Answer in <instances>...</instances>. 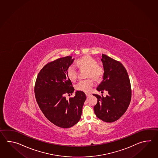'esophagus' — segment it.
<instances>
[{
	"label": "esophagus",
	"mask_w": 158,
	"mask_h": 158,
	"mask_svg": "<svg viewBox=\"0 0 158 158\" xmlns=\"http://www.w3.org/2000/svg\"><path fill=\"white\" fill-rule=\"evenodd\" d=\"M90 95V93H86V97H89Z\"/></svg>",
	"instance_id": "34e87169"
}]
</instances>
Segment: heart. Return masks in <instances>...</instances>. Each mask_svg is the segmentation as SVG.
Wrapping results in <instances>:
<instances>
[{
	"instance_id": "b5f03b06",
	"label": "heart",
	"mask_w": 158,
	"mask_h": 158,
	"mask_svg": "<svg viewBox=\"0 0 158 158\" xmlns=\"http://www.w3.org/2000/svg\"><path fill=\"white\" fill-rule=\"evenodd\" d=\"M97 61L90 56H85L78 59L76 65L80 69H87L86 77L89 78L85 80L79 81L76 85V89L78 91L88 93L91 90L94 85L93 78L95 80L100 81L104 76V69L98 65ZM77 71L76 67L71 65L67 70V76L70 80L74 81L77 77Z\"/></svg>"
}]
</instances>
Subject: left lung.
Wrapping results in <instances>:
<instances>
[{
    "instance_id": "8db88e82",
    "label": "left lung",
    "mask_w": 158,
    "mask_h": 158,
    "mask_svg": "<svg viewBox=\"0 0 158 158\" xmlns=\"http://www.w3.org/2000/svg\"><path fill=\"white\" fill-rule=\"evenodd\" d=\"M104 67L103 80L97 90L108 91L104 97L93 94L98 99L94 107L97 118L106 123L118 120L127 110L131 101V85L127 71L118 61L102 54Z\"/></svg>"
}]
</instances>
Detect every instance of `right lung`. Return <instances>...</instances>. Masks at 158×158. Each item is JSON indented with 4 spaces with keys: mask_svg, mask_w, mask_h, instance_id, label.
I'll return each mask as SVG.
<instances>
[{
    "mask_svg": "<svg viewBox=\"0 0 158 158\" xmlns=\"http://www.w3.org/2000/svg\"><path fill=\"white\" fill-rule=\"evenodd\" d=\"M74 60L67 56L48 63L39 72L34 86L40 110L49 121L62 128H71L79 121L86 98L81 91H77L69 100L65 97L74 91L67 76L68 69Z\"/></svg>",
    "mask_w": 158,
    "mask_h": 158,
    "instance_id": "right-lung-1",
    "label": "right lung"
}]
</instances>
